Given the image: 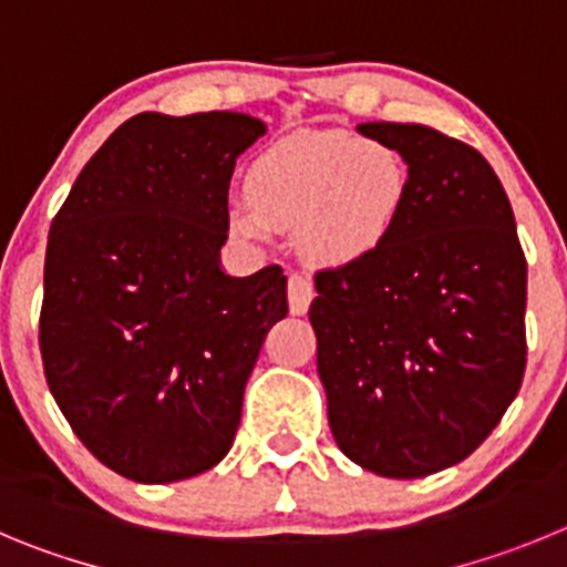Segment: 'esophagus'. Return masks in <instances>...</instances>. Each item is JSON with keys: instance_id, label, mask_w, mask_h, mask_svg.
Masks as SVG:
<instances>
[{"instance_id": "esophagus-1", "label": "esophagus", "mask_w": 567, "mask_h": 567, "mask_svg": "<svg viewBox=\"0 0 567 567\" xmlns=\"http://www.w3.org/2000/svg\"><path fill=\"white\" fill-rule=\"evenodd\" d=\"M316 288L310 282V277L305 274H290L288 279V308L293 316H305L308 313L310 302H313Z\"/></svg>"}]
</instances>
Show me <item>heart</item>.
Segmentation results:
<instances>
[{"mask_svg":"<svg viewBox=\"0 0 567 567\" xmlns=\"http://www.w3.org/2000/svg\"><path fill=\"white\" fill-rule=\"evenodd\" d=\"M248 200H231L234 237L268 243L296 228L305 257L353 265L384 251L404 223L410 163L379 137L293 132L259 152L246 175Z\"/></svg>","mask_w":567,"mask_h":567,"instance_id":"heart-1","label":"heart"}]
</instances>
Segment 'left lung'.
<instances>
[{
	"instance_id": "obj_1",
	"label": "left lung",
	"mask_w": 567,
	"mask_h": 567,
	"mask_svg": "<svg viewBox=\"0 0 567 567\" xmlns=\"http://www.w3.org/2000/svg\"><path fill=\"white\" fill-rule=\"evenodd\" d=\"M355 130L406 157L412 195L384 251L316 274V370L341 452L412 481L472 455L517 395L528 268L481 152L421 124Z\"/></svg>"
}]
</instances>
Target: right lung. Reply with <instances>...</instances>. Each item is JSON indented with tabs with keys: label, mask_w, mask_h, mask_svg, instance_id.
Returning <instances> with one entry per match:
<instances>
[{
	"label": "right lung",
	"mask_w": 567,
	"mask_h": 567,
	"mask_svg": "<svg viewBox=\"0 0 567 567\" xmlns=\"http://www.w3.org/2000/svg\"><path fill=\"white\" fill-rule=\"evenodd\" d=\"M268 132L246 112H141L55 214L39 321L44 375L75 435L135 483H177L231 449L288 277H231L234 163Z\"/></svg>",
	"instance_id": "obj_1"
}]
</instances>
